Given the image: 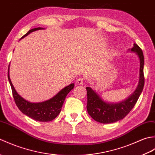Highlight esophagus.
I'll return each instance as SVG.
<instances>
[{"label":"esophagus","instance_id":"34e87169","mask_svg":"<svg viewBox=\"0 0 155 155\" xmlns=\"http://www.w3.org/2000/svg\"><path fill=\"white\" fill-rule=\"evenodd\" d=\"M83 82H84V79L83 78H78L77 80V83L78 84H82L83 83Z\"/></svg>","mask_w":155,"mask_h":155}]
</instances>
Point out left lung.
Returning <instances> with one entry per match:
<instances>
[{
    "instance_id": "left-lung-1",
    "label": "left lung",
    "mask_w": 155,
    "mask_h": 155,
    "mask_svg": "<svg viewBox=\"0 0 155 155\" xmlns=\"http://www.w3.org/2000/svg\"><path fill=\"white\" fill-rule=\"evenodd\" d=\"M130 51L135 52L140 60V72L139 84L134 93L124 100L118 103H108L91 87H87V105L88 114L98 123L107 124L113 123L123 119L133 109L142 93L144 84V55L141 48L136 43Z\"/></svg>"
}]
</instances>
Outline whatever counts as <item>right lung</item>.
Returning <instances> with one entry per match:
<instances>
[{"label": "right lung", "mask_w": 155, "mask_h": 155, "mask_svg": "<svg viewBox=\"0 0 155 155\" xmlns=\"http://www.w3.org/2000/svg\"><path fill=\"white\" fill-rule=\"evenodd\" d=\"M41 29H43V28L38 27L32 28L28 31L27 33H26L21 38L27 37L32 32L41 30ZM8 79L12 88L13 98H14L15 103L19 110L23 114H26L32 119L40 122L51 121L58 116L62 109V106L63 105L66 97L69 92L73 89L74 86V83L69 84L68 86L62 88L54 97L48 101L42 102V103H31L20 96L13 87L9 76V67L8 71Z\"/></svg>", "instance_id": "obj_1"}]
</instances>
